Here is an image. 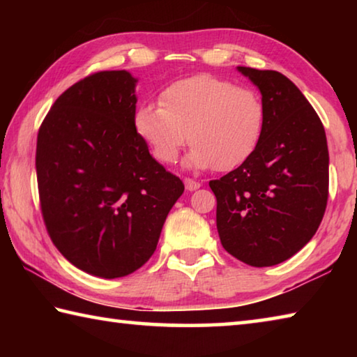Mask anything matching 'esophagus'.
I'll use <instances>...</instances> for the list:
<instances>
[{"label":"esophagus","mask_w":357,"mask_h":357,"mask_svg":"<svg viewBox=\"0 0 357 357\" xmlns=\"http://www.w3.org/2000/svg\"><path fill=\"white\" fill-rule=\"evenodd\" d=\"M184 184H185V189L189 190V192H193V190L200 189V187H202V183H198V181H193L190 178H185L184 179Z\"/></svg>","instance_id":"1"}]
</instances>
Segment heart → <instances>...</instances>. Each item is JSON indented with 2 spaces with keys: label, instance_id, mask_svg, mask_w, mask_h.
<instances>
[{
  "label": "heart",
  "instance_id": "1",
  "mask_svg": "<svg viewBox=\"0 0 357 357\" xmlns=\"http://www.w3.org/2000/svg\"><path fill=\"white\" fill-rule=\"evenodd\" d=\"M132 128L160 164H174L190 140L187 167L229 172L257 151L266 128V107L255 89L198 74L162 89L159 105L137 107Z\"/></svg>",
  "mask_w": 357,
  "mask_h": 357
}]
</instances>
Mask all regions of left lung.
<instances>
[{
  "label": "left lung",
  "instance_id": "left-lung-1",
  "mask_svg": "<svg viewBox=\"0 0 357 357\" xmlns=\"http://www.w3.org/2000/svg\"><path fill=\"white\" fill-rule=\"evenodd\" d=\"M238 70L261 93L266 128L250 159L209 187L223 249L264 268L291 258L317 233L328 204V142L317 112L289 78Z\"/></svg>",
  "mask_w": 357,
  "mask_h": 357
}]
</instances>
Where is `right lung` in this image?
Instances as JSON below:
<instances>
[{
    "instance_id": "right-lung-1",
    "label": "right lung",
    "mask_w": 357,
    "mask_h": 357,
    "mask_svg": "<svg viewBox=\"0 0 357 357\" xmlns=\"http://www.w3.org/2000/svg\"><path fill=\"white\" fill-rule=\"evenodd\" d=\"M137 82L128 70L83 78L59 96L38 134L47 231L68 261L102 279L148 261L184 192L132 128Z\"/></svg>"
}]
</instances>
